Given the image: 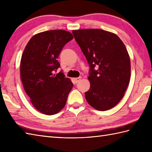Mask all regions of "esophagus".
I'll use <instances>...</instances> for the list:
<instances>
[{
    "label": "esophagus",
    "mask_w": 152,
    "mask_h": 152,
    "mask_svg": "<svg viewBox=\"0 0 152 152\" xmlns=\"http://www.w3.org/2000/svg\"><path fill=\"white\" fill-rule=\"evenodd\" d=\"M81 79H82V77H79V78H73L72 80H73V82H74V83H77Z\"/></svg>",
    "instance_id": "obj_1"
}]
</instances>
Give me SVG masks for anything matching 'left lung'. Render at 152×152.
I'll list each match as a JSON object with an SVG mask.
<instances>
[{"label":"left lung","mask_w":152,"mask_h":152,"mask_svg":"<svg viewBox=\"0 0 152 152\" xmlns=\"http://www.w3.org/2000/svg\"><path fill=\"white\" fill-rule=\"evenodd\" d=\"M72 33L90 66L87 102L99 111L111 109L124 97L130 82L127 48L117 35L109 31L88 28Z\"/></svg>","instance_id":"obj_1"}]
</instances>
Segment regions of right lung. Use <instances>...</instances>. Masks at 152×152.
Listing matches in <instances>:
<instances>
[{"label":"right lung","mask_w":152,"mask_h":152,"mask_svg":"<svg viewBox=\"0 0 152 152\" xmlns=\"http://www.w3.org/2000/svg\"><path fill=\"white\" fill-rule=\"evenodd\" d=\"M73 35L64 30L36 34L25 46L20 62V77L25 93L37 110L46 115L57 114L66 104L73 83L62 72L55 71L57 59Z\"/></svg>","instance_id":"add662e5"}]
</instances>
